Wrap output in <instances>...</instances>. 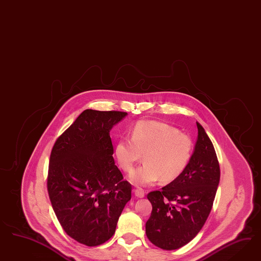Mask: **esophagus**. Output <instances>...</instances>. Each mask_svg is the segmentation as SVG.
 Segmentation results:
<instances>
[{
	"mask_svg": "<svg viewBox=\"0 0 261 261\" xmlns=\"http://www.w3.org/2000/svg\"><path fill=\"white\" fill-rule=\"evenodd\" d=\"M133 192H134L135 196H136V197H144V190H142V189H134V190H133Z\"/></svg>",
	"mask_w": 261,
	"mask_h": 261,
	"instance_id": "obj_1",
	"label": "esophagus"
}]
</instances>
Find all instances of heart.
Returning <instances> with one entry per match:
<instances>
[{"label": "heart", "instance_id": "heart-1", "mask_svg": "<svg viewBox=\"0 0 261 261\" xmlns=\"http://www.w3.org/2000/svg\"><path fill=\"white\" fill-rule=\"evenodd\" d=\"M194 144L188 135L165 122L142 120L135 124L129 138L117 142L115 155L121 169L129 173L142 160L144 164L130 175L137 187L173 182L189 166Z\"/></svg>", "mask_w": 261, "mask_h": 261}]
</instances>
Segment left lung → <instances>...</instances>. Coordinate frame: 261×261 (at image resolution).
<instances>
[{"mask_svg":"<svg viewBox=\"0 0 261 261\" xmlns=\"http://www.w3.org/2000/svg\"><path fill=\"white\" fill-rule=\"evenodd\" d=\"M197 141L189 166L181 176L147 199L152 213L145 224L146 237L163 250L188 244L203 228L214 205L220 167L214 144L196 122Z\"/></svg>","mask_w":261,"mask_h":261,"instance_id":"8db88e82","label":"left lung"}]
</instances>
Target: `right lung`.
<instances>
[{
  "label": "right lung",
  "instance_id": "1",
  "mask_svg": "<svg viewBox=\"0 0 261 261\" xmlns=\"http://www.w3.org/2000/svg\"><path fill=\"white\" fill-rule=\"evenodd\" d=\"M119 111H83L51 149L47 192L66 233L79 243L101 245L116 231L132 186L113 158L111 129Z\"/></svg>",
  "mask_w": 261,
  "mask_h": 261
}]
</instances>
